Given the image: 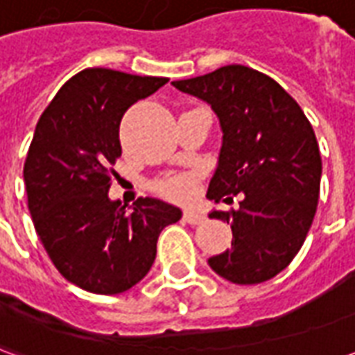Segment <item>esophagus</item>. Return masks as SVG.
<instances>
[{
  "instance_id": "34e87169",
  "label": "esophagus",
  "mask_w": 355,
  "mask_h": 355,
  "mask_svg": "<svg viewBox=\"0 0 355 355\" xmlns=\"http://www.w3.org/2000/svg\"><path fill=\"white\" fill-rule=\"evenodd\" d=\"M203 218L205 216L201 215L200 211H196V209H186L184 211V220L188 224H200L203 223Z\"/></svg>"
}]
</instances>
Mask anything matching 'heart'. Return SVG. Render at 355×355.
Returning <instances> with one entry per match:
<instances>
[{
    "label": "heart",
    "mask_w": 355,
    "mask_h": 355,
    "mask_svg": "<svg viewBox=\"0 0 355 355\" xmlns=\"http://www.w3.org/2000/svg\"><path fill=\"white\" fill-rule=\"evenodd\" d=\"M193 188V178L192 175H169V177L162 178L157 182V190L167 196V198H173V200H184L192 193Z\"/></svg>",
    "instance_id": "1"
}]
</instances>
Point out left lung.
<instances>
[{
	"mask_svg": "<svg viewBox=\"0 0 355 355\" xmlns=\"http://www.w3.org/2000/svg\"><path fill=\"white\" fill-rule=\"evenodd\" d=\"M173 87L207 102L223 129L207 198L241 193L238 211L209 213L230 223L234 236L232 249L209 266L238 285L272 279L300 251L318 209L321 155L312 125L277 81L247 66H223Z\"/></svg>",
	"mask_w": 355,
	"mask_h": 355,
	"instance_id": "obj_1",
	"label": "left lung"
}]
</instances>
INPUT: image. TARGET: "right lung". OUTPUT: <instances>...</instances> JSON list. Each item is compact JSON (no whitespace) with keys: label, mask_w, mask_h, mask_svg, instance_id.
Returning <instances> with one entry per match:
<instances>
[{"label":"right lung","mask_w":355,"mask_h":355,"mask_svg":"<svg viewBox=\"0 0 355 355\" xmlns=\"http://www.w3.org/2000/svg\"><path fill=\"white\" fill-rule=\"evenodd\" d=\"M167 78L87 68L60 87L35 125L24 163L28 209L60 274L96 295H117L150 272L157 238L182 211L155 198L110 200L121 155L119 123Z\"/></svg>","instance_id":"add662e5"}]
</instances>
